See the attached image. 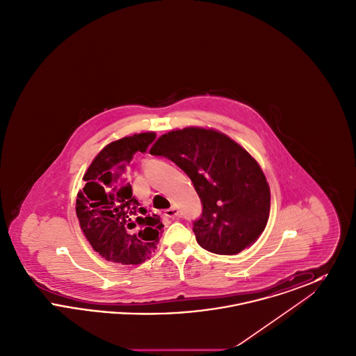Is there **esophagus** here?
Returning a JSON list of instances; mask_svg holds the SVG:
<instances>
[{"label":"esophagus","mask_w":356,"mask_h":356,"mask_svg":"<svg viewBox=\"0 0 356 356\" xmlns=\"http://www.w3.org/2000/svg\"><path fill=\"white\" fill-rule=\"evenodd\" d=\"M164 216H165V218H168V219L175 220V219H177V218L180 216V211H179L176 207H172V208L167 209V211L164 212Z\"/></svg>","instance_id":"1"}]
</instances>
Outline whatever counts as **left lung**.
<instances>
[{
  "instance_id": "8db88e82",
  "label": "left lung",
  "mask_w": 356,
  "mask_h": 356,
  "mask_svg": "<svg viewBox=\"0 0 356 356\" xmlns=\"http://www.w3.org/2000/svg\"><path fill=\"white\" fill-rule=\"evenodd\" d=\"M149 152L170 159L192 180L203 204L193 232L204 250L236 254L263 234L270 218V186L259 163L229 136L186 127L160 136Z\"/></svg>"
}]
</instances>
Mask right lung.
<instances>
[{"label": "right lung", "mask_w": 356, "mask_h": 356, "mask_svg": "<svg viewBox=\"0 0 356 356\" xmlns=\"http://www.w3.org/2000/svg\"><path fill=\"white\" fill-rule=\"evenodd\" d=\"M154 137V132H143L109 143L84 173L76 213L92 248L109 261L141 264L154 252L163 234L160 216L138 204L124 176L134 154L147 152Z\"/></svg>", "instance_id": "1"}]
</instances>
